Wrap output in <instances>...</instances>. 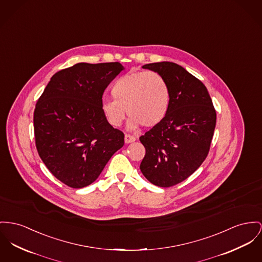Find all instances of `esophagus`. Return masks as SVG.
Masks as SVG:
<instances>
[{
  "mask_svg": "<svg viewBox=\"0 0 262 262\" xmlns=\"http://www.w3.org/2000/svg\"><path fill=\"white\" fill-rule=\"evenodd\" d=\"M135 140H136V138H135L134 136H131V135H129V134H126V135H125V143H126V144L132 143V142H134Z\"/></svg>",
  "mask_w": 262,
  "mask_h": 262,
  "instance_id": "obj_1",
  "label": "esophagus"
}]
</instances>
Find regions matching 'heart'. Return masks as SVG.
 Wrapping results in <instances>:
<instances>
[{
  "instance_id": "obj_1",
  "label": "heart",
  "mask_w": 262,
  "mask_h": 262,
  "mask_svg": "<svg viewBox=\"0 0 262 262\" xmlns=\"http://www.w3.org/2000/svg\"><path fill=\"white\" fill-rule=\"evenodd\" d=\"M114 99H103L102 111L109 124H122L126 111L131 116L129 128L154 127L162 122L170 108L171 94L165 78L156 71L126 73L112 86Z\"/></svg>"
}]
</instances>
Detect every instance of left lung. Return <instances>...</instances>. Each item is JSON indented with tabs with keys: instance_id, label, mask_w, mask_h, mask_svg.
<instances>
[{
	"instance_id": "left-lung-1",
	"label": "left lung",
	"mask_w": 262,
	"mask_h": 262,
	"mask_svg": "<svg viewBox=\"0 0 262 262\" xmlns=\"http://www.w3.org/2000/svg\"><path fill=\"white\" fill-rule=\"evenodd\" d=\"M143 69L165 78L171 100L165 119L140 137L146 149L140 170L150 183L169 188L189 178L206 160L216 113L205 84L183 67L162 61Z\"/></svg>"
}]
</instances>
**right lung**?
I'll use <instances>...</instances> for the list:
<instances>
[{"label": "right lung", "instance_id": "right-lung-1", "mask_svg": "<svg viewBox=\"0 0 262 262\" xmlns=\"http://www.w3.org/2000/svg\"><path fill=\"white\" fill-rule=\"evenodd\" d=\"M124 70L119 62H80L53 74L35 104V146L50 172L70 188L93 183L124 145L102 111V95Z\"/></svg>", "mask_w": 262, "mask_h": 262}]
</instances>
